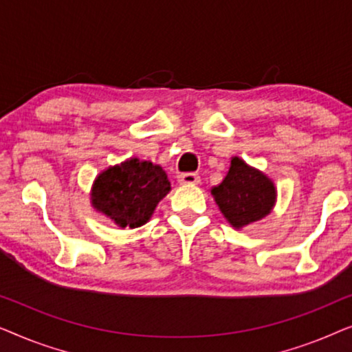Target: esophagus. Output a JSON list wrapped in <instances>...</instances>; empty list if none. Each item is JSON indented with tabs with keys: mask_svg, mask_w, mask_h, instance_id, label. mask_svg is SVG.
<instances>
[{
	"mask_svg": "<svg viewBox=\"0 0 352 352\" xmlns=\"http://www.w3.org/2000/svg\"><path fill=\"white\" fill-rule=\"evenodd\" d=\"M177 182L182 186H195L200 182V176L197 173H182L177 176Z\"/></svg>",
	"mask_w": 352,
	"mask_h": 352,
	"instance_id": "esophagus-1",
	"label": "esophagus"
}]
</instances>
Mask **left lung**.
Masks as SVG:
<instances>
[{
    "mask_svg": "<svg viewBox=\"0 0 352 352\" xmlns=\"http://www.w3.org/2000/svg\"><path fill=\"white\" fill-rule=\"evenodd\" d=\"M219 210L234 228H243L271 213L276 187L261 171L248 166L239 157L230 160L228 175L211 190Z\"/></svg>",
    "mask_w": 352,
    "mask_h": 352,
    "instance_id": "8db88e82",
    "label": "left lung"
}]
</instances>
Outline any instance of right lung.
I'll use <instances>...</instances> for the list:
<instances>
[{
  "mask_svg": "<svg viewBox=\"0 0 352 352\" xmlns=\"http://www.w3.org/2000/svg\"><path fill=\"white\" fill-rule=\"evenodd\" d=\"M171 190L166 173L138 158L100 173L93 186V205L120 228L147 223L163 197Z\"/></svg>",
  "mask_w": 352,
  "mask_h": 352,
  "instance_id": "add662e5",
  "label": "right lung"
}]
</instances>
